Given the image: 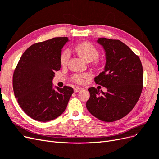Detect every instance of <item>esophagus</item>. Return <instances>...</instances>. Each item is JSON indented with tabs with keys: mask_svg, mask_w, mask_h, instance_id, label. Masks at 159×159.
Wrapping results in <instances>:
<instances>
[{
	"mask_svg": "<svg viewBox=\"0 0 159 159\" xmlns=\"http://www.w3.org/2000/svg\"><path fill=\"white\" fill-rule=\"evenodd\" d=\"M83 88H81V87H76V88L74 89V92L75 93H78L79 91H81L82 90H83Z\"/></svg>",
	"mask_w": 159,
	"mask_h": 159,
	"instance_id": "esophagus-1",
	"label": "esophagus"
}]
</instances>
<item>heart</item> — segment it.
I'll list each match as a JSON object with an SVG mask.
<instances>
[{"mask_svg":"<svg viewBox=\"0 0 159 159\" xmlns=\"http://www.w3.org/2000/svg\"><path fill=\"white\" fill-rule=\"evenodd\" d=\"M75 51L79 57L86 62H92L96 60L99 56V52L94 45L92 43L84 42L79 43L75 47ZM70 57L69 49H65L61 55V63L62 65H66ZM88 76L87 75H75L73 80L76 83H82L83 79Z\"/></svg>","mask_w":159,"mask_h":159,"instance_id":"b5f03b06","label":"heart"}]
</instances>
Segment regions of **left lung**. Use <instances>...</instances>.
<instances>
[{
    "label": "left lung",
    "instance_id": "1",
    "mask_svg": "<svg viewBox=\"0 0 159 159\" xmlns=\"http://www.w3.org/2000/svg\"><path fill=\"white\" fill-rule=\"evenodd\" d=\"M106 63L104 71L96 76V83L107 91L88 89L90 98L86 108L98 120L112 122L125 116L135 106L143 89V66L139 57L120 40L100 38Z\"/></svg>",
    "mask_w": 159,
    "mask_h": 159
}]
</instances>
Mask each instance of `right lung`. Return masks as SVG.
<instances>
[{"label":"right lung","mask_w":159,"mask_h":159,"mask_svg":"<svg viewBox=\"0 0 159 159\" xmlns=\"http://www.w3.org/2000/svg\"><path fill=\"white\" fill-rule=\"evenodd\" d=\"M67 37L33 44L25 51L13 75V89L20 107L38 121H49L63 113L73 93L72 87L53 86L55 71L61 68L62 49Z\"/></svg>","instance_id":"obj_1"}]
</instances>
